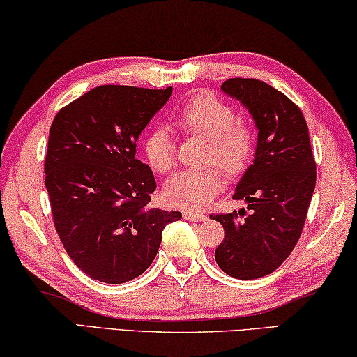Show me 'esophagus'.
<instances>
[{"label":"esophagus","instance_id":"obj_1","mask_svg":"<svg viewBox=\"0 0 357 357\" xmlns=\"http://www.w3.org/2000/svg\"><path fill=\"white\" fill-rule=\"evenodd\" d=\"M183 218L187 219V221H192V222H202V221H206V216H204V214L193 213V211H183Z\"/></svg>","mask_w":357,"mask_h":357}]
</instances>
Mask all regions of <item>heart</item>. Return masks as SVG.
<instances>
[{"mask_svg":"<svg viewBox=\"0 0 357 357\" xmlns=\"http://www.w3.org/2000/svg\"><path fill=\"white\" fill-rule=\"evenodd\" d=\"M180 131L206 139L203 164L218 165L229 177L248 167L255 153V131L236 116V110L211 94L192 96L174 115ZM143 151L151 167L167 174L175 165V146L169 130L154 126L146 133ZM217 167V168H218ZM213 165L199 170H182L167 180L165 199L185 209H203L221 192L222 173Z\"/></svg>","mask_w":357,"mask_h":357,"instance_id":"obj_1","label":"heart"}]
</instances>
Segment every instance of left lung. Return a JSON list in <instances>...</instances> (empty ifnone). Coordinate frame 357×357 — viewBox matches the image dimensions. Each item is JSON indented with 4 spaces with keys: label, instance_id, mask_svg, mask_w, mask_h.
I'll list each match as a JSON object with an SVG mask.
<instances>
[{
    "label": "left lung",
    "instance_id": "obj_1",
    "mask_svg": "<svg viewBox=\"0 0 357 357\" xmlns=\"http://www.w3.org/2000/svg\"><path fill=\"white\" fill-rule=\"evenodd\" d=\"M221 89L247 107L258 141L232 197L248 211L211 216L226 234L214 257L226 275L257 280L280 268L299 241L315 190V159L304 115L282 92L243 77L224 81Z\"/></svg>",
    "mask_w": 357,
    "mask_h": 357
}]
</instances>
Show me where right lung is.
Instances as JSON below:
<instances>
[{"label":"right lung","instance_id":"right-lung-1","mask_svg":"<svg viewBox=\"0 0 357 357\" xmlns=\"http://www.w3.org/2000/svg\"><path fill=\"white\" fill-rule=\"evenodd\" d=\"M172 94L99 86L58 112L50 126L45 187L58 237L92 280L121 284L148 270L178 211L151 208L153 170L136 141Z\"/></svg>","mask_w":357,"mask_h":357}]
</instances>
